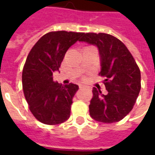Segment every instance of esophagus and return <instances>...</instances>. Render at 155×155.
<instances>
[{
    "label": "esophagus",
    "mask_w": 155,
    "mask_h": 155,
    "mask_svg": "<svg viewBox=\"0 0 155 155\" xmlns=\"http://www.w3.org/2000/svg\"><path fill=\"white\" fill-rule=\"evenodd\" d=\"M79 88L80 89H84V88H87V86L84 85V84H79Z\"/></svg>",
    "instance_id": "34e87169"
}]
</instances>
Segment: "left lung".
Wrapping results in <instances>:
<instances>
[{
  "mask_svg": "<svg viewBox=\"0 0 155 155\" xmlns=\"http://www.w3.org/2000/svg\"><path fill=\"white\" fill-rule=\"evenodd\" d=\"M79 41L97 46L101 71L108 93L93 88L89 105L94 120L104 123L121 121L132 110L140 91V71L134 58L120 39L104 33L82 34Z\"/></svg>",
  "mask_w": 155,
  "mask_h": 155,
  "instance_id": "8db88e82",
  "label": "left lung"
}]
</instances>
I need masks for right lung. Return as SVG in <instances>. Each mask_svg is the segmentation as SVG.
Returning <instances> with one entry per match:
<instances>
[{
  "label": "right lung",
  "mask_w": 155,
  "mask_h": 155,
  "mask_svg": "<svg viewBox=\"0 0 155 155\" xmlns=\"http://www.w3.org/2000/svg\"><path fill=\"white\" fill-rule=\"evenodd\" d=\"M83 33L57 31L45 33L28 53L22 71V88L29 110L40 122L56 125L65 122L78 86L53 81L65 52Z\"/></svg>",
  "instance_id": "add662e5"
}]
</instances>
